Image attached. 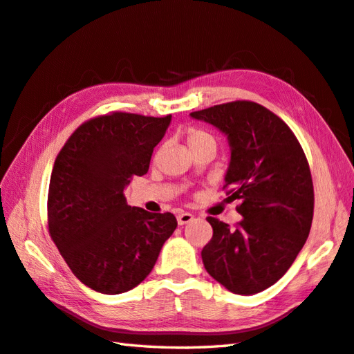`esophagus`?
<instances>
[{"instance_id":"obj_1","label":"esophagus","mask_w":354,"mask_h":354,"mask_svg":"<svg viewBox=\"0 0 354 354\" xmlns=\"http://www.w3.org/2000/svg\"><path fill=\"white\" fill-rule=\"evenodd\" d=\"M192 220H194V215L189 214V212H180L177 215L178 226H185V225H187V223H191Z\"/></svg>"}]
</instances>
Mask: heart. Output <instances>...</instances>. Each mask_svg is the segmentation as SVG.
<instances>
[{
    "label": "heart",
    "mask_w": 354,
    "mask_h": 354,
    "mask_svg": "<svg viewBox=\"0 0 354 354\" xmlns=\"http://www.w3.org/2000/svg\"><path fill=\"white\" fill-rule=\"evenodd\" d=\"M187 145H189L191 149H194L203 145H215V140L211 134L203 131V129L191 128L187 131Z\"/></svg>",
    "instance_id": "heart-1"
}]
</instances>
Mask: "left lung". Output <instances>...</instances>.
<instances>
[{
    "mask_svg": "<svg viewBox=\"0 0 354 354\" xmlns=\"http://www.w3.org/2000/svg\"><path fill=\"white\" fill-rule=\"evenodd\" d=\"M227 137V200L243 220L235 229L207 217L214 235L201 250L205 269L236 295L273 286L290 268L313 220V183L297 137L277 114L249 100L191 113Z\"/></svg>",
    "mask_w": 354,
    "mask_h": 354,
    "instance_id": "8db88e82",
    "label": "left lung"
}]
</instances>
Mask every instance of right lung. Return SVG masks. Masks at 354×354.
Masks as SVG:
<instances>
[{
  "label": "right lung",
  "instance_id": "right-lung-1",
  "mask_svg": "<svg viewBox=\"0 0 354 354\" xmlns=\"http://www.w3.org/2000/svg\"><path fill=\"white\" fill-rule=\"evenodd\" d=\"M171 114L113 113L91 119L57 154L48 186V230L75 277L99 293L118 295L145 279L174 232L171 212L128 206L125 187L148 172Z\"/></svg>",
  "mask_w": 354,
  "mask_h": 354
}]
</instances>
